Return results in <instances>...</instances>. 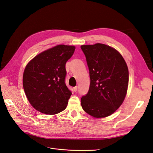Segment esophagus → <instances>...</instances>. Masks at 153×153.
<instances>
[{
	"label": "esophagus",
	"instance_id": "obj_1",
	"mask_svg": "<svg viewBox=\"0 0 153 153\" xmlns=\"http://www.w3.org/2000/svg\"><path fill=\"white\" fill-rule=\"evenodd\" d=\"M77 86H76V87H73V90H74V91L75 92H76L77 91Z\"/></svg>",
	"mask_w": 153,
	"mask_h": 153
}]
</instances>
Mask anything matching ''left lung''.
<instances>
[{
  "label": "left lung",
  "mask_w": 153,
  "mask_h": 153,
  "mask_svg": "<svg viewBox=\"0 0 153 153\" xmlns=\"http://www.w3.org/2000/svg\"><path fill=\"white\" fill-rule=\"evenodd\" d=\"M90 76L82 107L94 117L112 114L123 103L128 89L129 73L124 59L116 50L104 44L82 45Z\"/></svg>",
  "instance_id": "obj_1"
}]
</instances>
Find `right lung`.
Here are the masks:
<instances>
[{"label":"right lung","mask_w":153,"mask_h":153,"mask_svg":"<svg viewBox=\"0 0 153 153\" xmlns=\"http://www.w3.org/2000/svg\"><path fill=\"white\" fill-rule=\"evenodd\" d=\"M75 47L64 45L44 51L27 64L23 86L31 105L39 112L53 115L66 108L71 92L66 85V63Z\"/></svg>","instance_id":"add662e5"}]
</instances>
